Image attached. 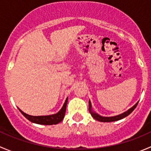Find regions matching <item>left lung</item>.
<instances>
[{
	"label": "left lung",
	"mask_w": 151,
	"mask_h": 151,
	"mask_svg": "<svg viewBox=\"0 0 151 151\" xmlns=\"http://www.w3.org/2000/svg\"><path fill=\"white\" fill-rule=\"evenodd\" d=\"M139 102V101H138ZM138 102H137L136 104L134 105L132 107H131L130 109H128L127 111L124 112L122 114H120L118 115H115V116H112V117H104V116H101V115H99L98 113L95 112L94 111H93L92 109V105H91V101L89 100V111L91 112V115H92L93 118L94 119L97 120L99 121H101V122H112V121H119V120L123 119V118H126V116H128L129 115H130L132 112H133L134 109L136 108V106H137Z\"/></svg>",
	"instance_id": "1"
}]
</instances>
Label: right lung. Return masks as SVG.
Returning a JSON list of instances; mask_svg holds the SVG:
<instances>
[{
    "instance_id": "1",
    "label": "right lung",
    "mask_w": 151,
    "mask_h": 151,
    "mask_svg": "<svg viewBox=\"0 0 151 151\" xmlns=\"http://www.w3.org/2000/svg\"><path fill=\"white\" fill-rule=\"evenodd\" d=\"M67 102H68V97L66 98L65 103L63 104L61 109L59 110V112H58L57 113L55 114H52V115H50L33 116V115H30L25 113V112H22L19 108H18V109L20 111L21 113H22L27 119L29 120L30 121H31L32 123H37V124L41 125H53L58 124V123L61 122V121H63V118H64L65 113H66Z\"/></svg>"
}]
</instances>
